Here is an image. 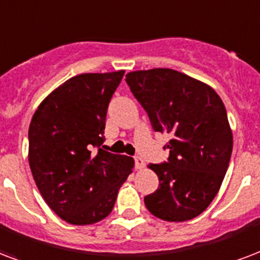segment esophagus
<instances>
[{"instance_id": "esophagus-1", "label": "esophagus", "mask_w": 260, "mask_h": 260, "mask_svg": "<svg viewBox=\"0 0 260 260\" xmlns=\"http://www.w3.org/2000/svg\"><path fill=\"white\" fill-rule=\"evenodd\" d=\"M144 166H146V162L142 156H135V168L136 169H143Z\"/></svg>"}]
</instances>
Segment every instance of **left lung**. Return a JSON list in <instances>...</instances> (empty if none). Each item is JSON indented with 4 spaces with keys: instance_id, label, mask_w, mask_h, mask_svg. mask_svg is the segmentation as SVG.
<instances>
[{
    "instance_id": "obj_1",
    "label": "left lung",
    "mask_w": 260,
    "mask_h": 260,
    "mask_svg": "<svg viewBox=\"0 0 260 260\" xmlns=\"http://www.w3.org/2000/svg\"><path fill=\"white\" fill-rule=\"evenodd\" d=\"M152 129L170 140L168 161L150 164L159 187L144 196L152 215L183 222L205 211L217 195L231 161L233 136L225 105L205 83L174 69L136 71L125 76Z\"/></svg>"
}]
</instances>
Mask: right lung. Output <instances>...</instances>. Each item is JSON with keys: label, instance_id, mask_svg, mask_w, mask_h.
I'll return each mask as SVG.
<instances>
[{"label": "right lung", "instance_id": "add662e5", "mask_svg": "<svg viewBox=\"0 0 260 260\" xmlns=\"http://www.w3.org/2000/svg\"><path fill=\"white\" fill-rule=\"evenodd\" d=\"M122 76L124 71L69 79L39 105L29 124L28 161L38 189L72 225L108 217L134 168V158L101 148L109 104Z\"/></svg>", "mask_w": 260, "mask_h": 260}]
</instances>
